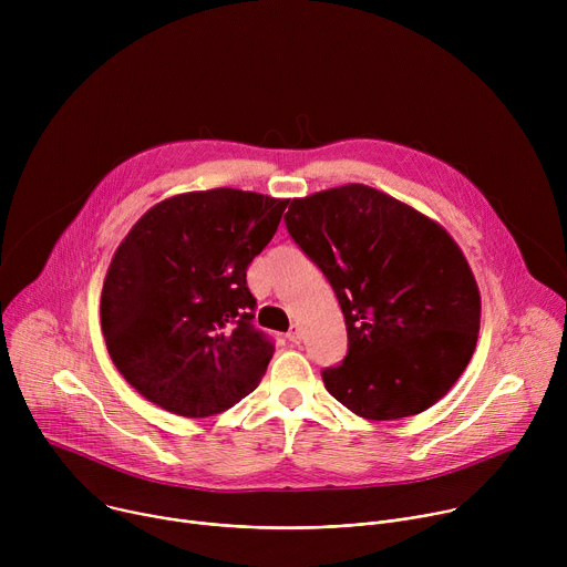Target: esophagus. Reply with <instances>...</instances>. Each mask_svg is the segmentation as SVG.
<instances>
[{
	"label": "esophagus",
	"mask_w": 567,
	"mask_h": 567,
	"mask_svg": "<svg viewBox=\"0 0 567 567\" xmlns=\"http://www.w3.org/2000/svg\"><path fill=\"white\" fill-rule=\"evenodd\" d=\"M287 339H289L291 343H300V339H302L300 328H298V326H291V328H289V332H287Z\"/></svg>",
	"instance_id": "obj_1"
}]
</instances>
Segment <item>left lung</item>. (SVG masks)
I'll return each mask as SVG.
<instances>
[{
    "label": "left lung",
    "instance_id": "1",
    "mask_svg": "<svg viewBox=\"0 0 567 567\" xmlns=\"http://www.w3.org/2000/svg\"><path fill=\"white\" fill-rule=\"evenodd\" d=\"M285 224L346 318L348 354L320 372L328 392L377 422L431 409L480 330L477 285L451 235L363 184L293 199Z\"/></svg>",
    "mask_w": 567,
    "mask_h": 567
}]
</instances>
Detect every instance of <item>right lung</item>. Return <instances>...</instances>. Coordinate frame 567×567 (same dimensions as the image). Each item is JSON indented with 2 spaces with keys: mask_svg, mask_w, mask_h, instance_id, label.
Segmentation results:
<instances>
[{
  "mask_svg": "<svg viewBox=\"0 0 567 567\" xmlns=\"http://www.w3.org/2000/svg\"><path fill=\"white\" fill-rule=\"evenodd\" d=\"M287 199L215 188L150 208L110 265L101 326L118 372L182 417L221 413L254 392L274 357L256 330L247 269Z\"/></svg>",
  "mask_w": 567,
  "mask_h": 567,
  "instance_id": "obj_1",
  "label": "right lung"
}]
</instances>
